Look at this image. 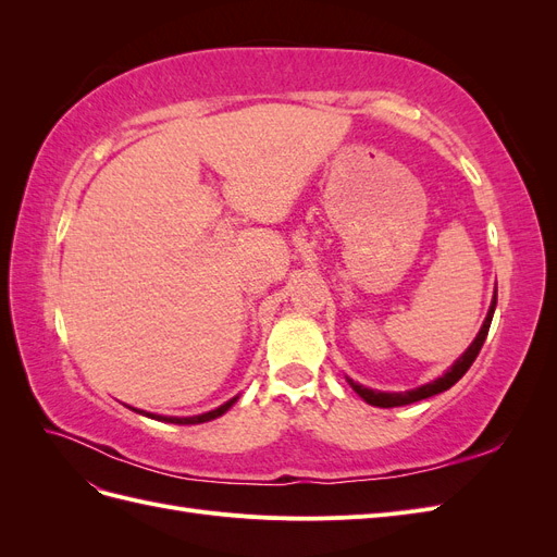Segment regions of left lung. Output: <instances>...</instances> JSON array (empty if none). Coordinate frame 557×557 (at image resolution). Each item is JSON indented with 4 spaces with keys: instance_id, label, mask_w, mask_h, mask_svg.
I'll return each mask as SVG.
<instances>
[{
    "instance_id": "obj_1",
    "label": "left lung",
    "mask_w": 557,
    "mask_h": 557,
    "mask_svg": "<svg viewBox=\"0 0 557 557\" xmlns=\"http://www.w3.org/2000/svg\"><path fill=\"white\" fill-rule=\"evenodd\" d=\"M495 307H497V290H495V295H493L491 309H487V315H485L483 325H481V330H479V334H476V339L469 344V348L462 352V356H460L458 360H455V362L446 369V372H444L440 379H434V381H430V383H425V385H418V387H413V391H404V393H381V391H372V387L360 385V383H356V381L348 379V376H346V381L350 383L352 391H356L367 404H372V407H381V409L404 407V404H413V401H420V399H428V397L440 395V393L448 391L450 385L458 383V381L467 374V369L471 367V362L476 360L479 350H481V346H483V342H485V336H487V330H491Z\"/></svg>"
}]
</instances>
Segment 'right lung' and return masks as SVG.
Wrapping results in <instances>:
<instances>
[{"mask_svg":"<svg viewBox=\"0 0 557 557\" xmlns=\"http://www.w3.org/2000/svg\"><path fill=\"white\" fill-rule=\"evenodd\" d=\"M239 399V395L237 397H232V399H227L225 404H221V407L218 409H213V411H207V413H199V416H160V413H148V411H139V409H134V407H129L132 411H137V413H141V416H148V418H153V420H162V423H174V425H199V423H209V420H213V418H218V416H223L225 411H230V407L234 401Z\"/></svg>","mask_w":557,"mask_h":557,"instance_id":"right-lung-1","label":"right lung"}]
</instances>
